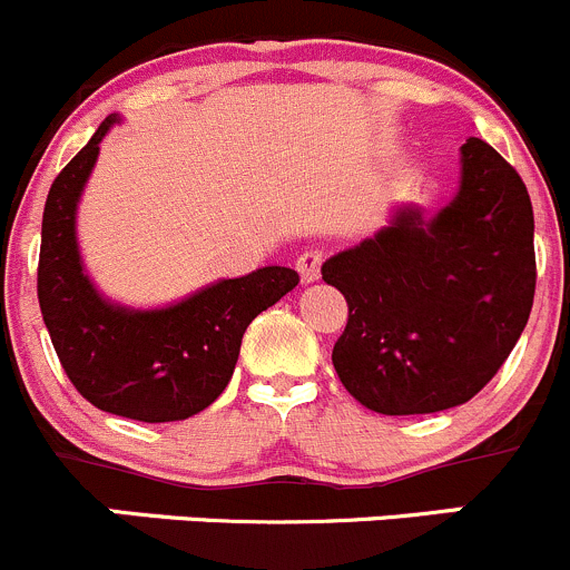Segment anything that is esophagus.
I'll list each match as a JSON object with an SVG mask.
<instances>
[{"label": "esophagus", "mask_w": 570, "mask_h": 570, "mask_svg": "<svg viewBox=\"0 0 570 570\" xmlns=\"http://www.w3.org/2000/svg\"><path fill=\"white\" fill-rule=\"evenodd\" d=\"M321 263H324V252L321 249H309L298 255L296 268L298 274H302L304 283H315V279L321 277Z\"/></svg>", "instance_id": "obj_1"}]
</instances>
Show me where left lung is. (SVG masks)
I'll return each instance as SVG.
<instances>
[{
	"label": "left lung",
	"mask_w": 570,
	"mask_h": 570,
	"mask_svg": "<svg viewBox=\"0 0 570 570\" xmlns=\"http://www.w3.org/2000/svg\"><path fill=\"white\" fill-rule=\"evenodd\" d=\"M460 155L463 179L443 210L402 207L391 227L321 266L348 304L332 365L374 413L465 404L529 321L538 274L527 185L484 140L469 138Z\"/></svg>",
	"instance_id": "obj_1"
}]
</instances>
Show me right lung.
Wrapping results in <instances>:
<instances>
[{"label":"right lung","instance_id":"obj_1","mask_svg":"<svg viewBox=\"0 0 570 570\" xmlns=\"http://www.w3.org/2000/svg\"><path fill=\"white\" fill-rule=\"evenodd\" d=\"M118 116L55 177L43 207L38 302L60 365L82 399L121 419L166 424L210 407L233 380L244 332L298 285V274L266 266L222 279L160 309H129L96 291L77 246V205Z\"/></svg>","mask_w":570,"mask_h":570}]
</instances>
